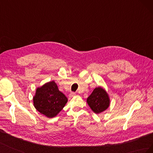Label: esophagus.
<instances>
[{
    "mask_svg": "<svg viewBox=\"0 0 153 153\" xmlns=\"http://www.w3.org/2000/svg\"><path fill=\"white\" fill-rule=\"evenodd\" d=\"M75 95V92H71V93L69 94V97H71H71L74 96Z\"/></svg>",
    "mask_w": 153,
    "mask_h": 153,
    "instance_id": "esophagus-1",
    "label": "esophagus"
}]
</instances>
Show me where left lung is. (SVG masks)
<instances>
[{
  "label": "left lung",
  "mask_w": 153,
  "mask_h": 153,
  "mask_svg": "<svg viewBox=\"0 0 153 153\" xmlns=\"http://www.w3.org/2000/svg\"><path fill=\"white\" fill-rule=\"evenodd\" d=\"M87 104L96 114L103 112L110 105V99L107 92L103 88L96 87L87 99Z\"/></svg>",
  "instance_id": "1"
}]
</instances>
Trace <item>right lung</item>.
<instances>
[{"label":"right lung","mask_w":153,"mask_h":153,"mask_svg":"<svg viewBox=\"0 0 153 153\" xmlns=\"http://www.w3.org/2000/svg\"><path fill=\"white\" fill-rule=\"evenodd\" d=\"M36 109L48 118L54 117L68 102V98L60 91L54 81L37 88L33 98Z\"/></svg>","instance_id":"1"}]
</instances>
